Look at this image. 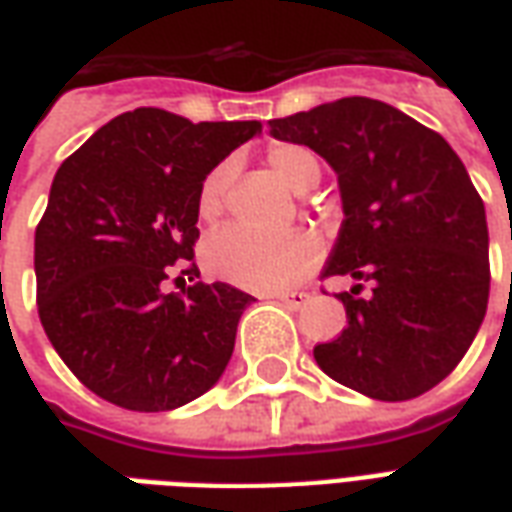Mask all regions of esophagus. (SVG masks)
I'll return each mask as SVG.
<instances>
[{
	"mask_svg": "<svg viewBox=\"0 0 512 512\" xmlns=\"http://www.w3.org/2000/svg\"><path fill=\"white\" fill-rule=\"evenodd\" d=\"M271 299H277L279 304H285L290 310H299L304 301L310 299L307 293H301V290H290V293H277V296H271Z\"/></svg>",
	"mask_w": 512,
	"mask_h": 512,
	"instance_id": "1",
	"label": "esophagus"
}]
</instances>
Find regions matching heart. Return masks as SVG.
I'll return each instance as SVG.
<instances>
[{
	"instance_id": "obj_1",
	"label": "heart",
	"mask_w": 512,
	"mask_h": 512,
	"mask_svg": "<svg viewBox=\"0 0 512 512\" xmlns=\"http://www.w3.org/2000/svg\"><path fill=\"white\" fill-rule=\"evenodd\" d=\"M268 164L293 191H310L321 178V161L304 145H277L268 150ZM233 180V161H222L202 180L197 194L200 219L213 222L224 211V197ZM321 260V238L310 230L255 233L241 224L222 227L202 246V263L213 277L238 288L279 290L299 282Z\"/></svg>"
}]
</instances>
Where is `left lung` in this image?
I'll list each match as a JSON object with an SVG mask.
<instances>
[{
  "label": "left lung",
  "instance_id": "1",
  "mask_svg": "<svg viewBox=\"0 0 512 512\" xmlns=\"http://www.w3.org/2000/svg\"><path fill=\"white\" fill-rule=\"evenodd\" d=\"M337 172L343 227L323 277L370 282L337 293L348 326L315 362L376 400H411L450 376L488 307L485 205L458 153L395 106L340 98L268 120Z\"/></svg>",
  "mask_w": 512,
  "mask_h": 512
}]
</instances>
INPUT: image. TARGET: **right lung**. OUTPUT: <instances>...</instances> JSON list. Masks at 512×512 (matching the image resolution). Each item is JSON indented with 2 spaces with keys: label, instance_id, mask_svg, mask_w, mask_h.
Returning <instances> with one entry per match:
<instances>
[{
  "label": "right lung",
  "instance_id": "right-lung-1",
  "mask_svg": "<svg viewBox=\"0 0 512 512\" xmlns=\"http://www.w3.org/2000/svg\"><path fill=\"white\" fill-rule=\"evenodd\" d=\"M257 134V120L191 123L139 106L62 161L35 230L38 315L90 392L169 411L222 378L255 299L224 282L167 293L164 279L175 268L200 277L191 257L202 180Z\"/></svg>",
  "mask_w": 512,
  "mask_h": 512
}]
</instances>
